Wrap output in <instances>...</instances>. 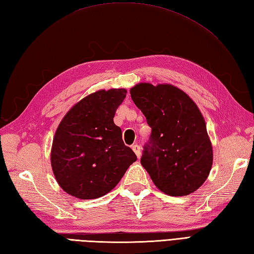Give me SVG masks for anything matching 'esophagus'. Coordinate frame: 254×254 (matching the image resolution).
Returning <instances> with one entry per match:
<instances>
[{
	"label": "esophagus",
	"instance_id": "esophagus-1",
	"mask_svg": "<svg viewBox=\"0 0 254 254\" xmlns=\"http://www.w3.org/2000/svg\"><path fill=\"white\" fill-rule=\"evenodd\" d=\"M132 149L134 150L135 154H136L137 158H140V155H141V151H140V146H139V145H137V144H135V145H133V146H132Z\"/></svg>",
	"mask_w": 254,
	"mask_h": 254
}]
</instances>
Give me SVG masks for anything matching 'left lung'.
Returning a JSON list of instances; mask_svg holds the SVG:
<instances>
[{
	"mask_svg": "<svg viewBox=\"0 0 254 254\" xmlns=\"http://www.w3.org/2000/svg\"><path fill=\"white\" fill-rule=\"evenodd\" d=\"M151 127L141 166L159 190L187 196L208 179L213 149L198 106L172 84L138 83L129 90Z\"/></svg>",
	"mask_w": 254,
	"mask_h": 254,
	"instance_id": "1",
	"label": "left lung"
}]
</instances>
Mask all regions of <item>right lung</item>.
<instances>
[{"label":"right lung","instance_id":"obj_1","mask_svg":"<svg viewBox=\"0 0 254 254\" xmlns=\"http://www.w3.org/2000/svg\"><path fill=\"white\" fill-rule=\"evenodd\" d=\"M126 88L92 93L72 106L58 126L51 150L55 179L64 191L95 199L117 186L136 155L114 122Z\"/></svg>","mask_w":254,"mask_h":254}]
</instances>
